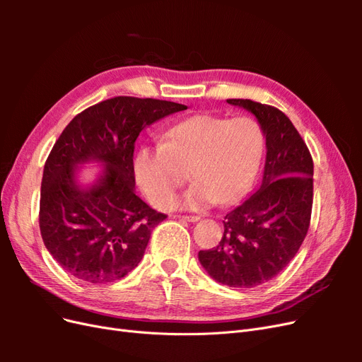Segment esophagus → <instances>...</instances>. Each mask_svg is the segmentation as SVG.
Listing matches in <instances>:
<instances>
[{
  "label": "esophagus",
  "mask_w": 362,
  "mask_h": 362,
  "mask_svg": "<svg viewBox=\"0 0 362 362\" xmlns=\"http://www.w3.org/2000/svg\"><path fill=\"white\" fill-rule=\"evenodd\" d=\"M180 221H185V222H198L199 221V216H178Z\"/></svg>",
  "instance_id": "1"
}]
</instances>
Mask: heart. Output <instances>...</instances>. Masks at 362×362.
<instances>
[{"instance_id": "obj_1", "label": "heart", "mask_w": 362, "mask_h": 362, "mask_svg": "<svg viewBox=\"0 0 362 362\" xmlns=\"http://www.w3.org/2000/svg\"><path fill=\"white\" fill-rule=\"evenodd\" d=\"M264 152V131L252 117L194 115L175 124L163 145L145 146L136 157V177L157 208L172 206L177 192L194 182L178 206L201 211L217 201L226 205L250 190Z\"/></svg>"}]
</instances>
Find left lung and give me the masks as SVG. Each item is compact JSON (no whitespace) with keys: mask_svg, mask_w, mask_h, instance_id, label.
I'll return each instance as SVG.
<instances>
[{"mask_svg":"<svg viewBox=\"0 0 362 362\" xmlns=\"http://www.w3.org/2000/svg\"><path fill=\"white\" fill-rule=\"evenodd\" d=\"M258 120L266 137L259 189L225 216L216 247L199 250V262L228 287L261 286L286 269L308 233L314 164L303 139L278 108L250 100H226Z\"/></svg>","mask_w":362,"mask_h":362,"instance_id":"8db88e82","label":"left lung"}]
</instances>
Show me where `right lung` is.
<instances>
[{"instance_id":"obj_1","label":"right lung","mask_w":362,"mask_h":362,"mask_svg":"<svg viewBox=\"0 0 362 362\" xmlns=\"http://www.w3.org/2000/svg\"><path fill=\"white\" fill-rule=\"evenodd\" d=\"M185 108L116 96L86 108L63 129L43 168L39 226L52 258L76 279L113 282L144 258L152 229L166 214L134 192V144L146 127ZM86 162L105 166L90 186L76 180Z\"/></svg>"}]
</instances>
